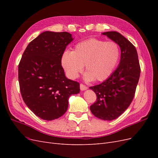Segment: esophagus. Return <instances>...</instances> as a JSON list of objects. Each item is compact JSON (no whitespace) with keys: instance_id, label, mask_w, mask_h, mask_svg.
Masks as SVG:
<instances>
[{"instance_id":"34e87169","label":"esophagus","mask_w":158,"mask_h":158,"mask_svg":"<svg viewBox=\"0 0 158 158\" xmlns=\"http://www.w3.org/2000/svg\"><path fill=\"white\" fill-rule=\"evenodd\" d=\"M80 89L82 90V91H84V90H85V89H88V87L86 86V85H84L82 84H80Z\"/></svg>"}]
</instances>
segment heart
<instances>
[{
    "label": "heart",
    "instance_id": "obj_1",
    "mask_svg": "<svg viewBox=\"0 0 158 158\" xmlns=\"http://www.w3.org/2000/svg\"><path fill=\"white\" fill-rule=\"evenodd\" d=\"M119 56L120 49L115 42L93 38L78 43L72 52L65 51L61 64L70 79L77 78L85 65V80L103 81L115 69Z\"/></svg>",
    "mask_w": 158,
    "mask_h": 158
}]
</instances>
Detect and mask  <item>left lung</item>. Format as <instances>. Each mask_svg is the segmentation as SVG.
I'll return each mask as SVG.
<instances>
[{
    "instance_id": "obj_1",
    "label": "left lung",
    "mask_w": 158,
    "mask_h": 158,
    "mask_svg": "<svg viewBox=\"0 0 158 158\" xmlns=\"http://www.w3.org/2000/svg\"><path fill=\"white\" fill-rule=\"evenodd\" d=\"M120 47L121 60L117 69L103 82L89 88L97 100L90 106L95 117L112 121L126 111L135 97L139 80L140 66L137 51L131 43L117 31L102 33Z\"/></svg>"
}]
</instances>
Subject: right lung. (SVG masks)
I'll use <instances>...</instances> for the list:
<instances>
[{"mask_svg":"<svg viewBox=\"0 0 158 158\" xmlns=\"http://www.w3.org/2000/svg\"><path fill=\"white\" fill-rule=\"evenodd\" d=\"M73 40L66 31L43 32L28 44L19 63L23 102L44 120L63 116L67 111L69 97L80 92V84L66 78L61 65L62 55Z\"/></svg>","mask_w":158,"mask_h":158,"instance_id":"right-lung-1","label":"right lung"}]
</instances>
